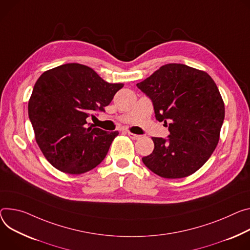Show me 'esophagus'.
Segmentation results:
<instances>
[{"label": "esophagus", "instance_id": "1", "mask_svg": "<svg viewBox=\"0 0 250 250\" xmlns=\"http://www.w3.org/2000/svg\"><path fill=\"white\" fill-rule=\"evenodd\" d=\"M127 134H128V137H129L131 140H139L140 137H141V135L132 133V132H130V131H127Z\"/></svg>", "mask_w": 250, "mask_h": 250}]
</instances>
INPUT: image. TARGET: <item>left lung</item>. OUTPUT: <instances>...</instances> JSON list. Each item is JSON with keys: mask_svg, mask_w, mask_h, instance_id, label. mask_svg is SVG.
I'll return each instance as SVG.
<instances>
[{"mask_svg": "<svg viewBox=\"0 0 250 250\" xmlns=\"http://www.w3.org/2000/svg\"><path fill=\"white\" fill-rule=\"evenodd\" d=\"M137 86L151 101L155 119L168 126L167 138H152L153 151L142 160L165 178L186 177L215 149L224 104L208 74L183 63H167Z\"/></svg>", "mask_w": 250, "mask_h": 250, "instance_id": "8db88e82", "label": "left lung"}]
</instances>
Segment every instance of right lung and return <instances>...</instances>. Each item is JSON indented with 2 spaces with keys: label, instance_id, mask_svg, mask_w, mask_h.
<instances>
[{
  "label": "right lung",
  "instance_id": "right-lung-1",
  "mask_svg": "<svg viewBox=\"0 0 250 250\" xmlns=\"http://www.w3.org/2000/svg\"><path fill=\"white\" fill-rule=\"evenodd\" d=\"M123 86L76 62L54 67L38 79L28 105L29 118L37 144L53 167L81 174L104 161L119 132L94 127L87 119L104 112Z\"/></svg>",
  "mask_w": 250,
  "mask_h": 250
}]
</instances>
